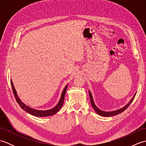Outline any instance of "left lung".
Listing matches in <instances>:
<instances>
[{"label": "left lung", "instance_id": "left-lung-1", "mask_svg": "<svg viewBox=\"0 0 146 146\" xmlns=\"http://www.w3.org/2000/svg\"><path fill=\"white\" fill-rule=\"evenodd\" d=\"M89 92V95H90V102H91V105L93 107V108H94V110L97 112V114L100 115L101 116H104V117H111V116H114V115H118L120 113H122V111H124L127 108L130 104H131L132 103V100H134V98L135 97V94L134 95V97H133V98L131 99V101L129 102V103L127 104L125 107H123V108H120V109H119V110H117L115 111H103V110H101L99 109L98 108H97V107L96 106V105H95L94 102V100H93V98H92V95L91 94L90 92Z\"/></svg>", "mask_w": 146, "mask_h": 146}]
</instances>
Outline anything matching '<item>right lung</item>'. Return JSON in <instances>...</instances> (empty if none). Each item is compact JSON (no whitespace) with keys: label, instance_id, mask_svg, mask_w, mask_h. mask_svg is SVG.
<instances>
[{"label":"right lung","instance_id":"right-lung-1","mask_svg":"<svg viewBox=\"0 0 146 146\" xmlns=\"http://www.w3.org/2000/svg\"><path fill=\"white\" fill-rule=\"evenodd\" d=\"M11 86H12V90H13L14 97L15 98V100H16L17 102L18 103V104L19 105V106L22 108H23V110H25L26 112L31 114V115H33L36 116V117L51 116V115H52L55 114L56 112H58V111L60 110V108L62 107V105H63V104L64 103V95H65V94H66V89H67V87H68V85H67L66 86H65V88H64L63 92H62L61 98H60V101H59L58 104H57V105H56V106L54 108H52V109L48 110H36V109H33V108L29 107L28 106H26L25 104H23V102L21 101L19 98L18 97L17 92H16V91H15L12 80H11Z\"/></svg>","mask_w":146,"mask_h":146}]
</instances>
